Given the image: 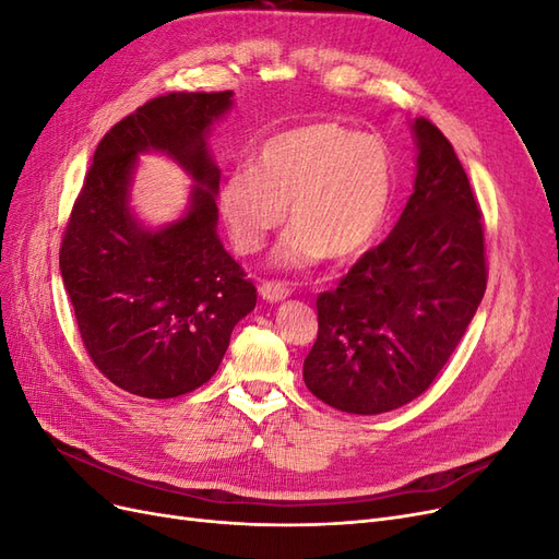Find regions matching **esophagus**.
Wrapping results in <instances>:
<instances>
[{"label": "esophagus", "mask_w": 559, "mask_h": 559, "mask_svg": "<svg viewBox=\"0 0 559 559\" xmlns=\"http://www.w3.org/2000/svg\"><path fill=\"white\" fill-rule=\"evenodd\" d=\"M259 294H261V298L267 300V302H282V300L289 298L292 292L286 289V286L280 284V282H263V284L259 286Z\"/></svg>", "instance_id": "34e87169"}]
</instances>
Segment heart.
I'll return each mask as SVG.
<instances>
[{
	"mask_svg": "<svg viewBox=\"0 0 559 559\" xmlns=\"http://www.w3.org/2000/svg\"><path fill=\"white\" fill-rule=\"evenodd\" d=\"M396 170L373 134L335 123L284 130L263 142L253 167L218 186V212L233 245L257 253L286 222L275 251L282 267H310L329 257L357 259L378 242L394 207Z\"/></svg>",
	"mask_w": 559,
	"mask_h": 559,
	"instance_id": "obj_1",
	"label": "heart"
}]
</instances>
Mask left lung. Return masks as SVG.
Here are the masks:
<instances>
[{
	"label": "left lung",
	"instance_id": "8db88e82",
	"mask_svg": "<svg viewBox=\"0 0 559 559\" xmlns=\"http://www.w3.org/2000/svg\"><path fill=\"white\" fill-rule=\"evenodd\" d=\"M413 195L389 238L317 298L319 331L302 364L310 392L352 415L411 403L441 373L487 286L478 202L445 134L411 121Z\"/></svg>",
	"mask_w": 559,
	"mask_h": 559
}]
</instances>
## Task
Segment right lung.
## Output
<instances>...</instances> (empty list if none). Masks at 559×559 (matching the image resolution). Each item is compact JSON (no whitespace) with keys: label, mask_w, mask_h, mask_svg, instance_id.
I'll list each match as a JSON object with an SVG mask.
<instances>
[{"label":"right lung","mask_w":559,"mask_h":559,"mask_svg":"<svg viewBox=\"0 0 559 559\" xmlns=\"http://www.w3.org/2000/svg\"><path fill=\"white\" fill-rule=\"evenodd\" d=\"M233 91L154 97L97 144L67 224L60 273L93 364L116 386L175 399L205 384L230 333L257 308V289L218 238L214 123ZM142 153L175 159L192 177L190 205L163 227L133 214L129 191Z\"/></svg>","instance_id":"1"}]
</instances>
